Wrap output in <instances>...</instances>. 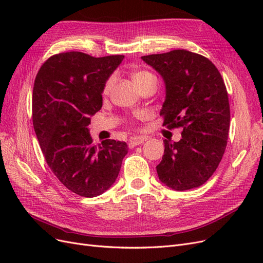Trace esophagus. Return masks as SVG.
Returning <instances> with one entry per match:
<instances>
[{
    "label": "esophagus",
    "instance_id": "esophagus-1",
    "mask_svg": "<svg viewBox=\"0 0 263 263\" xmlns=\"http://www.w3.org/2000/svg\"><path fill=\"white\" fill-rule=\"evenodd\" d=\"M146 140H147V137H145V136H135V137L130 138V140L128 142V147L134 148L138 145L144 144Z\"/></svg>",
    "mask_w": 263,
    "mask_h": 263
}]
</instances>
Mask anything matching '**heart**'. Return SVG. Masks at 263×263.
<instances>
[{
  "label": "heart",
  "instance_id": "1",
  "mask_svg": "<svg viewBox=\"0 0 263 263\" xmlns=\"http://www.w3.org/2000/svg\"><path fill=\"white\" fill-rule=\"evenodd\" d=\"M151 76H153V74L147 72V71H138V72L134 73L133 80H134V82H137V81L142 80V79L151 77ZM113 82H114V78L110 77V78L108 79V80L106 81V83H105V85H104V89H103V92H104L105 94L108 93L109 90H110V87H112V85H113Z\"/></svg>",
  "mask_w": 263,
  "mask_h": 263
}]
</instances>
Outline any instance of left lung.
Returning a JSON list of instances; mask_svg holds the SVG:
<instances>
[{
    "mask_svg": "<svg viewBox=\"0 0 263 263\" xmlns=\"http://www.w3.org/2000/svg\"><path fill=\"white\" fill-rule=\"evenodd\" d=\"M141 59L164 81L163 126L183 128L178 142L163 140L159 180L176 191L201 186L217 169L227 146L230 110L224 80L212 61L184 49Z\"/></svg>",
    "mask_w": 263,
    "mask_h": 263,
    "instance_id": "1",
    "label": "left lung"
}]
</instances>
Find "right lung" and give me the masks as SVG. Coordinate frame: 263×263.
Instances as JSON below:
<instances>
[{
  "label": "right lung",
  "mask_w": 263,
  "mask_h": 263,
  "mask_svg": "<svg viewBox=\"0 0 263 263\" xmlns=\"http://www.w3.org/2000/svg\"><path fill=\"white\" fill-rule=\"evenodd\" d=\"M124 55L94 58L61 52L44 62L33 90V125L49 168L71 192L94 197L116 181L128 153L125 141L93 145L91 116L102 107L104 85Z\"/></svg>",
  "instance_id": "add662e5"
}]
</instances>
